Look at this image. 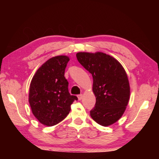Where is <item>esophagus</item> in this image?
<instances>
[{
	"label": "esophagus",
	"instance_id": "34e87169",
	"mask_svg": "<svg viewBox=\"0 0 159 159\" xmlns=\"http://www.w3.org/2000/svg\"><path fill=\"white\" fill-rule=\"evenodd\" d=\"M77 98H78V100H79V101H81V100L82 99V98H83V95H82V94L78 95Z\"/></svg>",
	"mask_w": 159,
	"mask_h": 159
}]
</instances>
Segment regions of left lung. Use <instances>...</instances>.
Instances as JSON below:
<instances>
[{
    "instance_id": "1",
    "label": "left lung",
    "mask_w": 159,
    "mask_h": 159,
    "mask_svg": "<svg viewBox=\"0 0 159 159\" xmlns=\"http://www.w3.org/2000/svg\"><path fill=\"white\" fill-rule=\"evenodd\" d=\"M76 56L93 76L96 102L91 117L103 127L113 125L122 116L129 101L130 87L125 69L116 58L102 52H79Z\"/></svg>"
}]
</instances>
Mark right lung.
<instances>
[{"label":"right lung","mask_w":159,"mask_h":159,"mask_svg":"<svg viewBox=\"0 0 159 159\" xmlns=\"http://www.w3.org/2000/svg\"><path fill=\"white\" fill-rule=\"evenodd\" d=\"M69 61L66 56L51 58L37 70L30 82L29 103L32 112L48 127L64 120L71 105L77 100V96L69 93V82L64 77Z\"/></svg>","instance_id":"right-lung-1"}]
</instances>
